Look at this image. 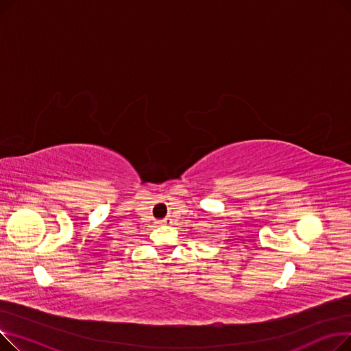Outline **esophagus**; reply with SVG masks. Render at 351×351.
<instances>
[{
	"instance_id": "obj_1",
	"label": "esophagus",
	"mask_w": 351,
	"mask_h": 351,
	"mask_svg": "<svg viewBox=\"0 0 351 351\" xmlns=\"http://www.w3.org/2000/svg\"><path fill=\"white\" fill-rule=\"evenodd\" d=\"M169 223H171V219H168V217L160 220V225H169Z\"/></svg>"
}]
</instances>
